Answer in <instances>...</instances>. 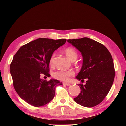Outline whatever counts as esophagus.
Masks as SVG:
<instances>
[{"mask_svg": "<svg viewBox=\"0 0 126 126\" xmlns=\"http://www.w3.org/2000/svg\"><path fill=\"white\" fill-rule=\"evenodd\" d=\"M63 85H65V86H71V84H70L69 83H63Z\"/></svg>", "mask_w": 126, "mask_h": 126, "instance_id": "esophagus-1", "label": "esophagus"}]
</instances>
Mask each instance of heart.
Instances as JSON below:
<instances>
[{
    "instance_id": "1",
    "label": "heart",
    "mask_w": 126,
    "mask_h": 126,
    "mask_svg": "<svg viewBox=\"0 0 126 126\" xmlns=\"http://www.w3.org/2000/svg\"><path fill=\"white\" fill-rule=\"evenodd\" d=\"M64 53L67 58L71 61L76 60L77 58V53L73 48L69 47L64 50ZM55 54L52 55L49 59V64L52 65L54 63ZM74 72L72 70L68 71H57L53 74V77L57 79L62 81H67L69 80V77L74 75Z\"/></svg>"
}]
</instances>
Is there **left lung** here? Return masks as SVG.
<instances>
[{
	"mask_svg": "<svg viewBox=\"0 0 126 126\" xmlns=\"http://www.w3.org/2000/svg\"><path fill=\"white\" fill-rule=\"evenodd\" d=\"M67 42L77 49L83 57V63L76 78L80 93L74 101L86 107H93L104 99L114 81L115 72L112 55L105 46L88 38L68 39Z\"/></svg>",
	"mask_w": 126,
	"mask_h": 126,
	"instance_id": "8db88e82",
	"label": "left lung"
}]
</instances>
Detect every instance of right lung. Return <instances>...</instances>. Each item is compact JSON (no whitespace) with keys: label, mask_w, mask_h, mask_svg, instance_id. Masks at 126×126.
<instances>
[{"label":"right lung","mask_w":126,"mask_h":126,"mask_svg":"<svg viewBox=\"0 0 126 126\" xmlns=\"http://www.w3.org/2000/svg\"><path fill=\"white\" fill-rule=\"evenodd\" d=\"M66 39L38 38L23 46L10 64V74L14 89L22 99L34 107L46 105L53 99L55 87L62 85L57 79L40 78L49 74V59Z\"/></svg>","instance_id":"obj_1"}]
</instances>
